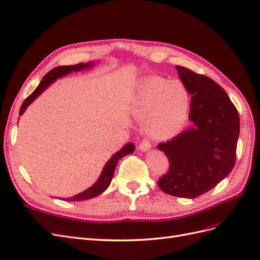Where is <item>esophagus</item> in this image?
<instances>
[{
	"instance_id": "34e87169",
	"label": "esophagus",
	"mask_w": 260,
	"mask_h": 260,
	"mask_svg": "<svg viewBox=\"0 0 260 260\" xmlns=\"http://www.w3.org/2000/svg\"><path fill=\"white\" fill-rule=\"evenodd\" d=\"M151 146H152L151 141H148V140H146V139L141 141L140 144H139V148L141 149V151H143V152L148 151V149L151 148Z\"/></svg>"
}]
</instances>
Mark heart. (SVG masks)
I'll list each match as a JSON object with an SVG mask.
<instances>
[{"mask_svg":"<svg viewBox=\"0 0 260 260\" xmlns=\"http://www.w3.org/2000/svg\"><path fill=\"white\" fill-rule=\"evenodd\" d=\"M188 111V95L178 81L148 77L138 84L133 114L156 139L174 137L182 128Z\"/></svg>","mask_w":260,"mask_h":260,"instance_id":"1","label":"heart"}]
</instances>
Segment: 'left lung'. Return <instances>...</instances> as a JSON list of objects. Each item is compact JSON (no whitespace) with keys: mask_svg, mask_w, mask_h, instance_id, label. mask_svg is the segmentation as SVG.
I'll list each match as a JSON object with an SVG mask.
<instances>
[{"mask_svg":"<svg viewBox=\"0 0 260 260\" xmlns=\"http://www.w3.org/2000/svg\"><path fill=\"white\" fill-rule=\"evenodd\" d=\"M176 69L192 94L188 118L194 127L157 145L169 161L158 186L169 195L194 199L211 190L233 169L240 117L225 91L214 80L182 66Z\"/></svg>","mask_w":260,"mask_h":260,"instance_id":"1","label":"left lung"}]
</instances>
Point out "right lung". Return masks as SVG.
<instances>
[{"instance_id":"right-lung-1","label":"right lung","mask_w":260,"mask_h":260,"mask_svg":"<svg viewBox=\"0 0 260 260\" xmlns=\"http://www.w3.org/2000/svg\"><path fill=\"white\" fill-rule=\"evenodd\" d=\"M92 65H93L92 62H89V64H77V65H72V66H58V67H55L52 70H50V72L43 77V79L41 80L40 84L37 86V89L32 93H31L25 101H23V103L20 107L19 115H22V113L26 111L27 106L31 103V102H32L35 99H37V96L40 95V94L43 92V90L48 88V86L54 80L57 79V78H59L61 76H65L72 72H78V70H81L83 68H89ZM133 151H135V145H133L132 143L125 144L121 148V151L116 153L112 157V158L107 161L103 171H102L101 177L99 178V180L95 183H94L90 188H88V190H85L84 192L77 194V195L73 196V198L64 199V201H73V202L85 201V200H90V199L95 198V196L100 195L101 193H103L108 187L109 183H111L118 160L121 159L123 156L132 153Z\"/></svg>"}]
</instances>
